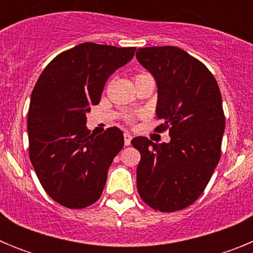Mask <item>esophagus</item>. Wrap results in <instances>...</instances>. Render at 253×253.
Masks as SVG:
<instances>
[{
    "label": "esophagus",
    "instance_id": "34e87169",
    "mask_svg": "<svg viewBox=\"0 0 253 253\" xmlns=\"http://www.w3.org/2000/svg\"><path fill=\"white\" fill-rule=\"evenodd\" d=\"M131 135L129 133H125L124 134V144L125 146H129V144H130V142H131Z\"/></svg>",
    "mask_w": 253,
    "mask_h": 253
}]
</instances>
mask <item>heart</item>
<instances>
[{"instance_id":"obj_1","label":"heart","mask_w":253,"mask_h":253,"mask_svg":"<svg viewBox=\"0 0 253 253\" xmlns=\"http://www.w3.org/2000/svg\"><path fill=\"white\" fill-rule=\"evenodd\" d=\"M146 77H151V76L147 75V73H139V75L135 76V81H137V80H140V78H146ZM137 116H140V114H126V115L124 116L125 123H126V124L131 125L134 123V120H135V118H137Z\"/></svg>"}]
</instances>
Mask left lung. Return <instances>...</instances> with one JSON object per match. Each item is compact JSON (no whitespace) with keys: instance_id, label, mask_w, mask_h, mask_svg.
<instances>
[{"instance_id":"1","label":"left lung","mask_w":253,"mask_h":253,"mask_svg":"<svg viewBox=\"0 0 253 253\" xmlns=\"http://www.w3.org/2000/svg\"><path fill=\"white\" fill-rule=\"evenodd\" d=\"M137 59L158 87L156 131L169 130V143L146 137L131 140L140 152L137 189L147 205L163 213L193 204L220 160L225 116L215 78L204 64L177 46H148Z\"/></svg>"}]
</instances>
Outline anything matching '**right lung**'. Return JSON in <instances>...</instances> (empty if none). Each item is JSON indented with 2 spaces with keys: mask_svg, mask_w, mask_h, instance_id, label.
Instances as JSON below:
<instances>
[{
  "mask_svg": "<svg viewBox=\"0 0 253 253\" xmlns=\"http://www.w3.org/2000/svg\"><path fill=\"white\" fill-rule=\"evenodd\" d=\"M134 51L135 46L78 44L58 54L35 84L28 114L29 157L58 204L82 209L101 196L124 135L113 126L95 137L86 128V114L100 102L107 78Z\"/></svg>",
  "mask_w": 253,
  "mask_h": 253,
  "instance_id": "1",
  "label": "right lung"
}]
</instances>
